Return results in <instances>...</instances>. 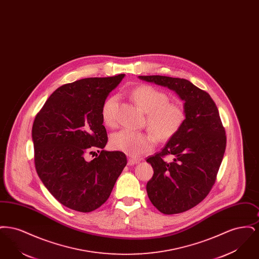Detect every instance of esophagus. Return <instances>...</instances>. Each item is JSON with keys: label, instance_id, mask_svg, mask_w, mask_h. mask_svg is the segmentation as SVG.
<instances>
[{"label": "esophagus", "instance_id": "esophagus-1", "mask_svg": "<svg viewBox=\"0 0 259 259\" xmlns=\"http://www.w3.org/2000/svg\"><path fill=\"white\" fill-rule=\"evenodd\" d=\"M140 161L139 159H136V158H132V157H130V158H128V165H130V166H133V165H136V164H138Z\"/></svg>", "mask_w": 259, "mask_h": 259}]
</instances>
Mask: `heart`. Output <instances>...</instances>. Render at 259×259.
<instances>
[{
	"mask_svg": "<svg viewBox=\"0 0 259 259\" xmlns=\"http://www.w3.org/2000/svg\"><path fill=\"white\" fill-rule=\"evenodd\" d=\"M132 98L137 105L147 112L150 130L160 141H167L176 135L185 121V111L177 104L169 103L168 95L155 87L142 85L132 91ZM118 99L111 96L106 100L102 108L104 122L112 126L116 121ZM155 144L151 134L137 132L123 128L112 134L110 140L111 148L132 156H140L150 151Z\"/></svg>",
	"mask_w": 259,
	"mask_h": 259,
	"instance_id": "heart-1",
	"label": "heart"
}]
</instances>
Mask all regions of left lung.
<instances>
[{
  "label": "left lung",
  "mask_w": 259,
  "mask_h": 259,
  "mask_svg": "<svg viewBox=\"0 0 259 259\" xmlns=\"http://www.w3.org/2000/svg\"><path fill=\"white\" fill-rule=\"evenodd\" d=\"M139 78L168 87L184 101L185 119L178 133L160 152L148 158L153 176L147 184L152 205L165 214L184 212L209 194L226 147L219 110L206 91L185 78L139 75ZM173 160L166 162L165 156Z\"/></svg>",
  "instance_id": "8db88e82"
}]
</instances>
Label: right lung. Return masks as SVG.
I'll return each instance as SVG.
<instances>
[{"mask_svg": "<svg viewBox=\"0 0 259 259\" xmlns=\"http://www.w3.org/2000/svg\"><path fill=\"white\" fill-rule=\"evenodd\" d=\"M125 74L88 77L57 88L37 113L32 129L37 176L67 208L89 212L111 195L127 164L121 151H107L102 108ZM96 149L100 154L87 161Z\"/></svg>", "mask_w": 259, "mask_h": 259, "instance_id": "right-lung-1", "label": "right lung"}]
</instances>
